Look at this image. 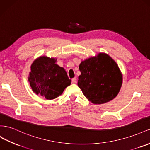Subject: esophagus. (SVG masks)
Here are the masks:
<instances>
[{
	"label": "esophagus",
	"mask_w": 150,
	"mask_h": 150,
	"mask_svg": "<svg viewBox=\"0 0 150 150\" xmlns=\"http://www.w3.org/2000/svg\"><path fill=\"white\" fill-rule=\"evenodd\" d=\"M71 82L73 83H76V82H77V80H76V78H74L71 79Z\"/></svg>",
	"instance_id": "obj_1"
}]
</instances>
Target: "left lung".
<instances>
[{"label": "left lung", "instance_id": "left-lung-1", "mask_svg": "<svg viewBox=\"0 0 150 150\" xmlns=\"http://www.w3.org/2000/svg\"><path fill=\"white\" fill-rule=\"evenodd\" d=\"M78 86L92 103L105 104L117 96L122 84V74L109 54L99 53L79 65Z\"/></svg>", "mask_w": 150, "mask_h": 150}]
</instances>
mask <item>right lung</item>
Wrapping results in <instances>:
<instances>
[{"mask_svg": "<svg viewBox=\"0 0 150 150\" xmlns=\"http://www.w3.org/2000/svg\"><path fill=\"white\" fill-rule=\"evenodd\" d=\"M57 59L46 56L38 57L31 64L28 76L33 92L48 100L62 95L71 84L65 70L57 65Z\"/></svg>", "mask_w": 150, "mask_h": 150, "instance_id": "add662e5", "label": "right lung"}]
</instances>
